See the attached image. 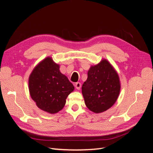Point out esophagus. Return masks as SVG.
<instances>
[{
	"label": "esophagus",
	"mask_w": 153,
	"mask_h": 153,
	"mask_svg": "<svg viewBox=\"0 0 153 153\" xmlns=\"http://www.w3.org/2000/svg\"><path fill=\"white\" fill-rule=\"evenodd\" d=\"M75 86L78 90H79V89H80V88H81V84L80 82H76L75 84Z\"/></svg>",
	"instance_id": "1"
}]
</instances>
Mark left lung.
Listing matches in <instances>:
<instances>
[{
  "label": "left lung",
  "instance_id": "obj_1",
  "mask_svg": "<svg viewBox=\"0 0 153 153\" xmlns=\"http://www.w3.org/2000/svg\"><path fill=\"white\" fill-rule=\"evenodd\" d=\"M82 92L87 107L96 114L103 112L114 105L121 89L119 78L109 62L103 59L90 68Z\"/></svg>",
  "mask_w": 153,
  "mask_h": 153
}]
</instances>
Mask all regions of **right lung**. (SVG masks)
I'll return each mask as SVG.
<instances>
[{
	"mask_svg": "<svg viewBox=\"0 0 153 153\" xmlns=\"http://www.w3.org/2000/svg\"><path fill=\"white\" fill-rule=\"evenodd\" d=\"M32 99L38 107L50 114L61 110L75 87L59 70V65L48 57L39 63L29 78Z\"/></svg>",
	"mask_w": 153,
	"mask_h": 153,
	"instance_id": "add662e5",
	"label": "right lung"
}]
</instances>
